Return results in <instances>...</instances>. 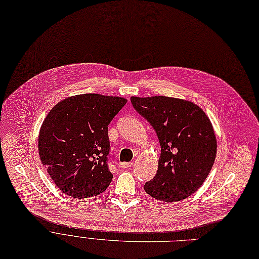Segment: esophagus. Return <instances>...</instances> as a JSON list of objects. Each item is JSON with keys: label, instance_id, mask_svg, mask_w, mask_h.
I'll list each match as a JSON object with an SVG mask.
<instances>
[{"label": "esophagus", "instance_id": "34e87169", "mask_svg": "<svg viewBox=\"0 0 259 259\" xmlns=\"http://www.w3.org/2000/svg\"><path fill=\"white\" fill-rule=\"evenodd\" d=\"M133 165V161H129V162H120L119 167L122 169H129L130 167H132Z\"/></svg>", "mask_w": 259, "mask_h": 259}]
</instances>
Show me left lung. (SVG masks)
<instances>
[{
	"label": "left lung",
	"mask_w": 259,
	"mask_h": 259,
	"mask_svg": "<svg viewBox=\"0 0 259 259\" xmlns=\"http://www.w3.org/2000/svg\"><path fill=\"white\" fill-rule=\"evenodd\" d=\"M131 103L156 132L160 144L158 168L145 184L147 194L175 202L197 191L210 173L217 150L207 114L196 104L168 97L138 98Z\"/></svg>",
	"instance_id": "left-lung-1"
}]
</instances>
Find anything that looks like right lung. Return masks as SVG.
<instances>
[{
  "label": "right lung",
  "instance_id": "add662e5",
  "mask_svg": "<svg viewBox=\"0 0 259 259\" xmlns=\"http://www.w3.org/2000/svg\"><path fill=\"white\" fill-rule=\"evenodd\" d=\"M127 100L97 93L67 98L54 106L38 133V154L61 191L74 198L104 192L113 175L108 168V125Z\"/></svg>",
  "mask_w": 259,
  "mask_h": 259
}]
</instances>
